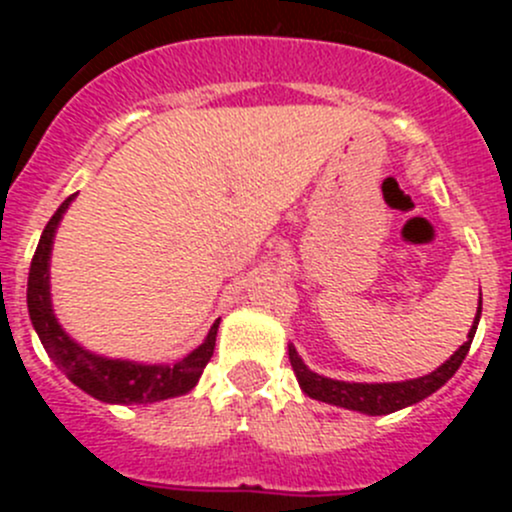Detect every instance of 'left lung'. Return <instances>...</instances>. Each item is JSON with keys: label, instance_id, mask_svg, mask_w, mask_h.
Wrapping results in <instances>:
<instances>
[{"label": "left lung", "instance_id": "8db88e82", "mask_svg": "<svg viewBox=\"0 0 512 512\" xmlns=\"http://www.w3.org/2000/svg\"><path fill=\"white\" fill-rule=\"evenodd\" d=\"M480 322V302H478V314L473 319V327L468 332V339L463 342V347L458 349L446 364L438 366L436 371H431L428 376L411 381H399V384H347V381H334L327 376H319L314 371H309L302 364L297 352L289 347V364H292L294 374H297L299 386L307 396L312 399L324 401V404L342 406V409L361 411V414L369 416H381V414H394V411L406 409V406L418 404L426 396H431L433 391L441 389L448 379L458 371V366L466 359L468 349H471L473 337H476V329Z\"/></svg>", "mask_w": 512, "mask_h": 512}]
</instances>
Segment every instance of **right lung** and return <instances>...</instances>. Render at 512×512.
I'll list each match as a JSON object with an SVG mask.
<instances>
[{
  "instance_id": "add662e5",
  "label": "right lung",
  "mask_w": 512,
  "mask_h": 512,
  "mask_svg": "<svg viewBox=\"0 0 512 512\" xmlns=\"http://www.w3.org/2000/svg\"><path fill=\"white\" fill-rule=\"evenodd\" d=\"M71 200H74V195H69L61 203V208L51 215L44 232H41L39 245H36L32 267H29V317H32L46 354L79 389H84L98 401H106V404H153V401L170 399V396L188 394L198 384L200 374L215 352L220 319L210 327L208 339L193 354H188L173 366H146L133 364V361L103 359V356L84 352L59 327L49 299V255L56 225H59L61 215L69 208Z\"/></svg>"
}]
</instances>
